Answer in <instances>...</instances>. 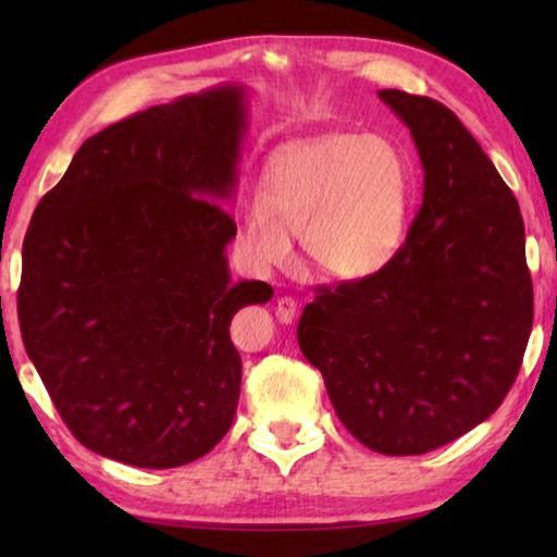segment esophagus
Listing matches in <instances>:
<instances>
[{"label":"esophagus","mask_w":557,"mask_h":557,"mask_svg":"<svg viewBox=\"0 0 557 557\" xmlns=\"http://www.w3.org/2000/svg\"><path fill=\"white\" fill-rule=\"evenodd\" d=\"M275 315H277V321H280V323L292 325L294 318H297V301H294L292 297H282V299H277Z\"/></svg>","instance_id":"34e87169"}]
</instances>
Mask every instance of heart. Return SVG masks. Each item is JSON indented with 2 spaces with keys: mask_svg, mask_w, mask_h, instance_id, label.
I'll use <instances>...</instances> for the list:
<instances>
[{
  "mask_svg": "<svg viewBox=\"0 0 557 557\" xmlns=\"http://www.w3.org/2000/svg\"><path fill=\"white\" fill-rule=\"evenodd\" d=\"M411 172L393 140L327 134L272 160L260 198L236 210L242 251L260 275L294 258L301 234L309 263L335 280H363L387 268L409 230Z\"/></svg>",
  "mask_w": 557,
  "mask_h": 557,
  "instance_id": "obj_1",
  "label": "heart"
}]
</instances>
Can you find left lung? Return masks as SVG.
<instances>
[{
    "label": "left lung",
    "instance_id": "left-lung-1",
    "mask_svg": "<svg viewBox=\"0 0 557 557\" xmlns=\"http://www.w3.org/2000/svg\"><path fill=\"white\" fill-rule=\"evenodd\" d=\"M377 98L419 150L421 210L393 263L306 304L297 337L359 443L423 455L503 405L534 289L522 212L476 138L437 100L393 88Z\"/></svg>",
    "mask_w": 557,
    "mask_h": 557
}]
</instances>
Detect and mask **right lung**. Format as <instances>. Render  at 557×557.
<instances>
[{
	"instance_id": "obj_1",
	"label": "right lung",
	"mask_w": 557,
	"mask_h": 557,
	"mask_svg": "<svg viewBox=\"0 0 557 557\" xmlns=\"http://www.w3.org/2000/svg\"><path fill=\"white\" fill-rule=\"evenodd\" d=\"M248 92L227 83L90 136L33 212L18 325L69 431L92 453L172 469L234 421V313L268 304L232 282L227 206L239 184Z\"/></svg>"
}]
</instances>
